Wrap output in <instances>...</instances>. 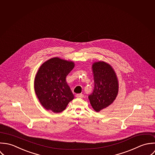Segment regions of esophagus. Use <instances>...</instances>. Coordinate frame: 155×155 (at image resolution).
<instances>
[{"label":"esophagus","mask_w":155,"mask_h":155,"mask_svg":"<svg viewBox=\"0 0 155 155\" xmlns=\"http://www.w3.org/2000/svg\"><path fill=\"white\" fill-rule=\"evenodd\" d=\"M75 96H76L77 97L82 98V97H84V95H83V94H77L75 95Z\"/></svg>","instance_id":"1"}]
</instances>
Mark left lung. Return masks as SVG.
Segmentation results:
<instances>
[{
    "instance_id": "1",
    "label": "left lung",
    "mask_w": 155,
    "mask_h": 155,
    "mask_svg": "<svg viewBox=\"0 0 155 155\" xmlns=\"http://www.w3.org/2000/svg\"><path fill=\"white\" fill-rule=\"evenodd\" d=\"M92 68L94 86L89 99L94 110L99 112L116 99L119 83L115 71L108 63L103 61L94 62Z\"/></svg>"
}]
</instances>
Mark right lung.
Returning <instances> with one entry per match:
<instances>
[{"label":"right lung","instance_id":"right-lung-1","mask_svg":"<svg viewBox=\"0 0 155 155\" xmlns=\"http://www.w3.org/2000/svg\"><path fill=\"white\" fill-rule=\"evenodd\" d=\"M74 66L72 61L53 58L40 66L35 78L34 87L40 103L47 110L61 113L74 99L66 77Z\"/></svg>","mask_w":155,"mask_h":155}]
</instances>
